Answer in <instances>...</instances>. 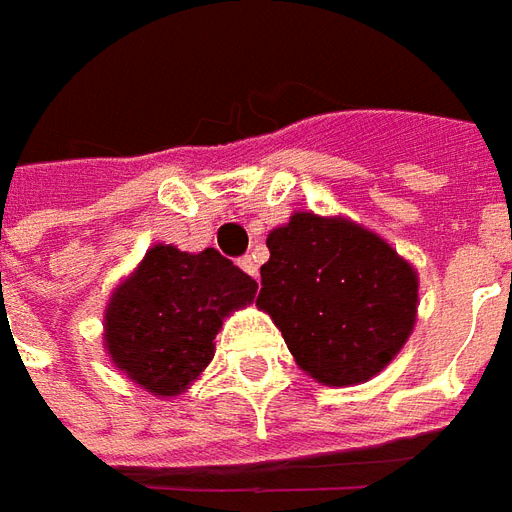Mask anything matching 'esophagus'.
<instances>
[{"instance_id": "34e87169", "label": "esophagus", "mask_w": 512, "mask_h": 512, "mask_svg": "<svg viewBox=\"0 0 512 512\" xmlns=\"http://www.w3.org/2000/svg\"><path fill=\"white\" fill-rule=\"evenodd\" d=\"M240 267L245 272H248V275H251V278H256V281H259V264H256V261L251 259V256H242L240 259Z\"/></svg>"}]
</instances>
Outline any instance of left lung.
Masks as SVG:
<instances>
[{
	"label": "left lung",
	"mask_w": 512,
	"mask_h": 512,
	"mask_svg": "<svg viewBox=\"0 0 512 512\" xmlns=\"http://www.w3.org/2000/svg\"><path fill=\"white\" fill-rule=\"evenodd\" d=\"M256 305L305 374L346 387L401 352L417 313V275L374 231L297 212L267 237Z\"/></svg>",
	"instance_id": "left-lung-1"
}]
</instances>
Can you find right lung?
Instances as JSON below:
<instances>
[{"label":"right lung","mask_w":512,"mask_h":512,"mask_svg":"<svg viewBox=\"0 0 512 512\" xmlns=\"http://www.w3.org/2000/svg\"><path fill=\"white\" fill-rule=\"evenodd\" d=\"M259 283L215 248H149L106 308V349L122 374L155 395H177L210 365L223 316Z\"/></svg>","instance_id":"right-lung-1"}]
</instances>
